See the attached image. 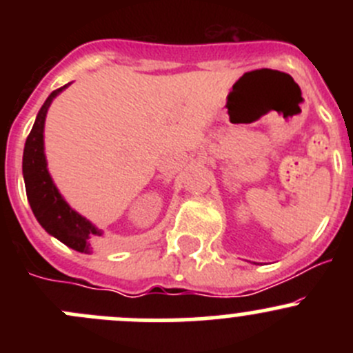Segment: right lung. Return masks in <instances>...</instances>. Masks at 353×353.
<instances>
[{
    "label": "right lung",
    "mask_w": 353,
    "mask_h": 353,
    "mask_svg": "<svg viewBox=\"0 0 353 353\" xmlns=\"http://www.w3.org/2000/svg\"><path fill=\"white\" fill-rule=\"evenodd\" d=\"M70 85V83H68ZM58 88L46 99L44 105L39 110L30 134L27 137L23 148V181L27 198L35 219L49 236L56 237L68 248L78 252L90 254L94 245L104 244L102 230L97 229L90 220L74 212L66 199L56 188L51 174L48 170V160L44 154V124L49 105L68 87Z\"/></svg>",
    "instance_id": "add662e5"
}]
</instances>
